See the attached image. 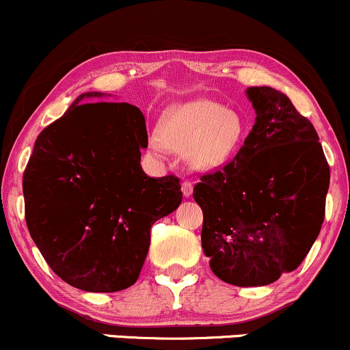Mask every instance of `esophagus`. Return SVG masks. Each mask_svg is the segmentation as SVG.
<instances>
[{
    "label": "esophagus",
    "instance_id": "obj_1",
    "mask_svg": "<svg viewBox=\"0 0 350 350\" xmlns=\"http://www.w3.org/2000/svg\"><path fill=\"white\" fill-rule=\"evenodd\" d=\"M182 191H183V196H190L191 193H193V183L191 182H183L182 183Z\"/></svg>",
    "mask_w": 350,
    "mask_h": 350
}]
</instances>
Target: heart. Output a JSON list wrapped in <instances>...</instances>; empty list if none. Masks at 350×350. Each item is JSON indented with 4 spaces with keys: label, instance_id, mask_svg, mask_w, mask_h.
<instances>
[{
    "label": "heart",
    "instance_id": "heart-1",
    "mask_svg": "<svg viewBox=\"0 0 350 350\" xmlns=\"http://www.w3.org/2000/svg\"><path fill=\"white\" fill-rule=\"evenodd\" d=\"M241 139L243 122L237 113L217 102L193 100L163 113L159 131L150 135V147L157 155L185 152L193 167L211 168L225 163Z\"/></svg>",
    "mask_w": 350,
    "mask_h": 350
}]
</instances>
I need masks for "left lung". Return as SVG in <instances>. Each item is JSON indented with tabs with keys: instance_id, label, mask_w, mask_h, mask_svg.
<instances>
[{
	"instance_id": "left-lung-1",
	"label": "left lung",
	"mask_w": 350,
	"mask_h": 350,
	"mask_svg": "<svg viewBox=\"0 0 350 350\" xmlns=\"http://www.w3.org/2000/svg\"><path fill=\"white\" fill-rule=\"evenodd\" d=\"M246 94L256 120L245 144L193 188L210 268L241 288L301 265L323 226L331 178L316 129L289 97L266 85Z\"/></svg>"
}]
</instances>
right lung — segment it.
Masks as SVG:
<instances>
[{
  "label": "right lung",
  "instance_id": "obj_1",
  "mask_svg": "<svg viewBox=\"0 0 350 350\" xmlns=\"http://www.w3.org/2000/svg\"><path fill=\"white\" fill-rule=\"evenodd\" d=\"M81 94L38 135L23 175L26 225L49 268L89 293L127 289L139 278L150 228L182 203L175 175L140 167L145 117L127 102Z\"/></svg>",
  "mask_w": 350,
  "mask_h": 350
}]
</instances>
